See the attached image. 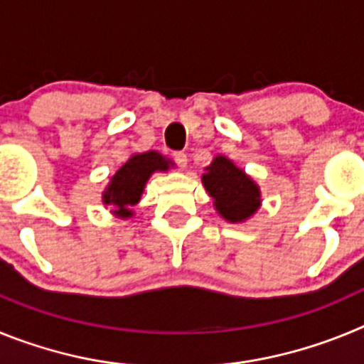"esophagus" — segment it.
Wrapping results in <instances>:
<instances>
[{
    "instance_id": "1",
    "label": "esophagus",
    "mask_w": 364,
    "mask_h": 364,
    "mask_svg": "<svg viewBox=\"0 0 364 364\" xmlns=\"http://www.w3.org/2000/svg\"><path fill=\"white\" fill-rule=\"evenodd\" d=\"M173 159H175V162L178 164L180 167L188 166V154L182 153V151H176V153H173Z\"/></svg>"
}]
</instances>
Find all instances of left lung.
I'll return each instance as SVG.
<instances>
[{"instance_id":"1","label":"left lung","mask_w":364,"mask_h":364,"mask_svg":"<svg viewBox=\"0 0 364 364\" xmlns=\"http://www.w3.org/2000/svg\"><path fill=\"white\" fill-rule=\"evenodd\" d=\"M202 184L213 198L215 210L228 222H244L260 208V189L226 156H215L205 167Z\"/></svg>"}]
</instances>
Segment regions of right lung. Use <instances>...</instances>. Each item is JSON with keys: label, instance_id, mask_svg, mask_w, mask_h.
<instances>
[{"label": "right lung", "instance_id": "1", "mask_svg": "<svg viewBox=\"0 0 364 364\" xmlns=\"http://www.w3.org/2000/svg\"><path fill=\"white\" fill-rule=\"evenodd\" d=\"M173 166L171 160H167L156 151L133 154L124 166L114 173L109 186L104 191V204L112 205V213L120 218L133 217V208L142 197L146 182L154 171H167Z\"/></svg>", "mask_w": 364, "mask_h": 364}]
</instances>
